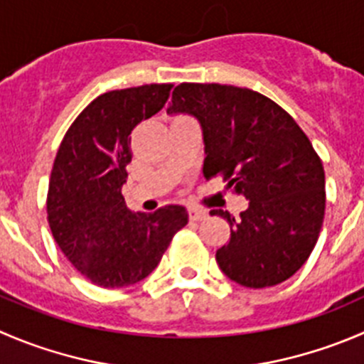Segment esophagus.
Here are the masks:
<instances>
[{
  "label": "esophagus",
  "mask_w": 364,
  "mask_h": 364,
  "mask_svg": "<svg viewBox=\"0 0 364 364\" xmlns=\"http://www.w3.org/2000/svg\"><path fill=\"white\" fill-rule=\"evenodd\" d=\"M208 215H206V211H203V210H197V208H188V218L192 222H199V220H204V218H206Z\"/></svg>",
  "instance_id": "esophagus-1"
}]
</instances>
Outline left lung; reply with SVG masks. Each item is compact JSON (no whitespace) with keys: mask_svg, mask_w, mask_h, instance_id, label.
Returning a JSON list of instances; mask_svg holds the SVG:
<instances>
[{"mask_svg":"<svg viewBox=\"0 0 364 364\" xmlns=\"http://www.w3.org/2000/svg\"><path fill=\"white\" fill-rule=\"evenodd\" d=\"M168 115L197 119L204 140V178L222 174L228 188L249 200L231 238L217 250L225 276L247 288H267L291 277L311 254L326 210L320 158L297 122L272 100L249 88L181 83Z\"/></svg>","mask_w":364,"mask_h":364,"instance_id":"1","label":"left lung"}]
</instances>
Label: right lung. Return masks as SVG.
Here are the masks:
<instances>
[{"label":"right lung","instance_id":"right-lung-1","mask_svg":"<svg viewBox=\"0 0 364 364\" xmlns=\"http://www.w3.org/2000/svg\"><path fill=\"white\" fill-rule=\"evenodd\" d=\"M172 85H142L103 94L88 105L56 153L48 220L56 243L81 276L103 288L146 279L188 213L167 204L132 213L122 197L132 161L129 135L164 108Z\"/></svg>","mask_w":364,"mask_h":364}]
</instances>
